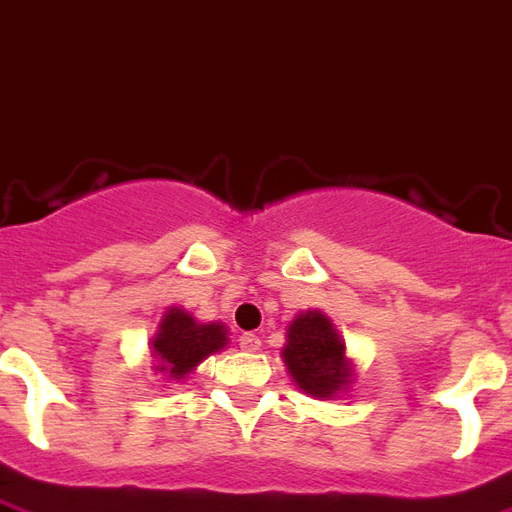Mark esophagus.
Segmentation results:
<instances>
[{
  "label": "esophagus",
  "instance_id": "1",
  "mask_svg": "<svg viewBox=\"0 0 512 512\" xmlns=\"http://www.w3.org/2000/svg\"><path fill=\"white\" fill-rule=\"evenodd\" d=\"M241 349H244V352H257V349H260V338H257L255 332H244V335H241Z\"/></svg>",
  "mask_w": 512,
  "mask_h": 512
}]
</instances>
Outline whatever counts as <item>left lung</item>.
I'll return each instance as SVG.
<instances>
[{"label": "left lung", "mask_w": 512, "mask_h": 512, "mask_svg": "<svg viewBox=\"0 0 512 512\" xmlns=\"http://www.w3.org/2000/svg\"><path fill=\"white\" fill-rule=\"evenodd\" d=\"M282 363L296 388L313 399H335L355 382V360L346 355L341 332L321 310L293 316L285 330Z\"/></svg>", "instance_id": "1"}]
</instances>
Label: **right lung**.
Here are the masks:
<instances>
[{"label":"right lung","instance_id":"1","mask_svg":"<svg viewBox=\"0 0 512 512\" xmlns=\"http://www.w3.org/2000/svg\"><path fill=\"white\" fill-rule=\"evenodd\" d=\"M230 332L221 321H196L194 313L185 307H169L160 321L157 330L149 338V352H152V371L163 377V382H180L191 377L196 366L227 349Z\"/></svg>","mask_w":512,"mask_h":512}]
</instances>
